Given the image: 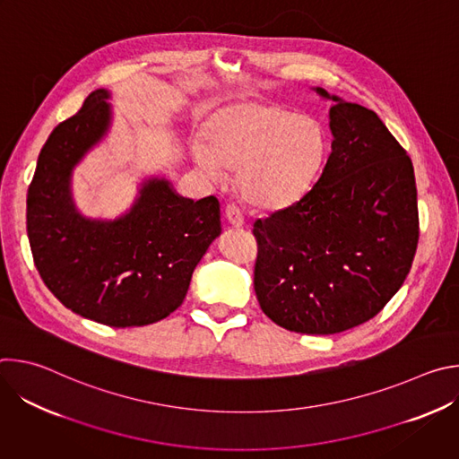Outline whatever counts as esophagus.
I'll return each mask as SVG.
<instances>
[{"mask_svg": "<svg viewBox=\"0 0 459 459\" xmlns=\"http://www.w3.org/2000/svg\"><path fill=\"white\" fill-rule=\"evenodd\" d=\"M225 218H227V221H229L232 227H236V229L243 227V223H245L243 214L239 212V209H238L236 205H227V209H225Z\"/></svg>", "mask_w": 459, "mask_h": 459, "instance_id": "esophagus-1", "label": "esophagus"}]
</instances>
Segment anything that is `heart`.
Returning a JSON list of instances; mask_svg holds the SVG:
<instances>
[{
    "mask_svg": "<svg viewBox=\"0 0 459 459\" xmlns=\"http://www.w3.org/2000/svg\"><path fill=\"white\" fill-rule=\"evenodd\" d=\"M326 154L323 126L308 116L274 105L245 101L216 112L204 126L194 161L218 179L221 169L238 172L241 198L257 209L296 204L312 186Z\"/></svg>",
    "mask_w": 459,
    "mask_h": 459,
    "instance_id": "b5f03b06",
    "label": "heart"
}]
</instances>
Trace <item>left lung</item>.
I'll return each instance as SVG.
<instances>
[{"instance_id": "obj_1", "label": "left lung", "mask_w": 459, "mask_h": 459, "mask_svg": "<svg viewBox=\"0 0 459 459\" xmlns=\"http://www.w3.org/2000/svg\"><path fill=\"white\" fill-rule=\"evenodd\" d=\"M333 152L296 204L254 223V290L276 325L336 334L374 317L418 247V192L405 149L377 114L325 89Z\"/></svg>"}]
</instances>
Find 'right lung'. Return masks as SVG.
<instances>
[{
	"label": "right lung",
	"instance_id": "obj_1",
	"mask_svg": "<svg viewBox=\"0 0 459 459\" xmlns=\"http://www.w3.org/2000/svg\"><path fill=\"white\" fill-rule=\"evenodd\" d=\"M110 92L87 96L43 145L27 194V234L48 290L73 312L108 326H143L174 312L192 273L221 234L214 195L194 202L167 178H147L116 220L83 216L73 172L110 130Z\"/></svg>",
	"mask_w": 459,
	"mask_h": 459
}]
</instances>
